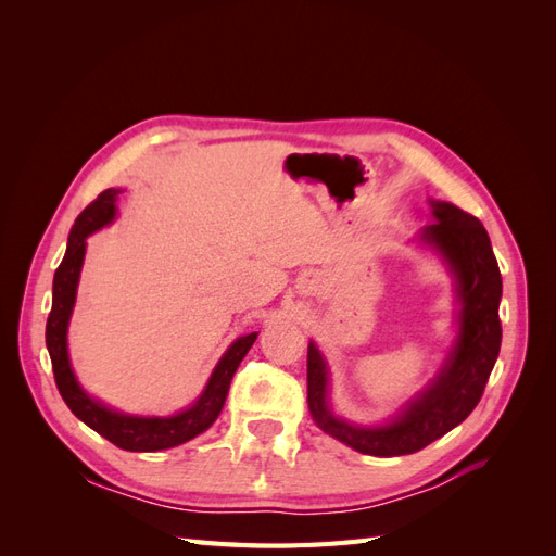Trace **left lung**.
<instances>
[{"label":"left lung","mask_w":556,"mask_h":556,"mask_svg":"<svg viewBox=\"0 0 556 556\" xmlns=\"http://www.w3.org/2000/svg\"><path fill=\"white\" fill-rule=\"evenodd\" d=\"M433 223L417 243L435 252L454 278L457 336L427 387L410 396L382 425H357L336 415L329 403V364L317 343H308V410L331 439L371 457H401L439 441L473 413L501 350V271L486 229L478 217L439 199H429Z\"/></svg>","instance_id":"8db88e82"}]
</instances>
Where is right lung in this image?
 <instances>
[{
  "instance_id": "obj_1",
  "label": "right lung",
  "mask_w": 556,
  "mask_h": 556,
  "mask_svg": "<svg viewBox=\"0 0 556 556\" xmlns=\"http://www.w3.org/2000/svg\"><path fill=\"white\" fill-rule=\"evenodd\" d=\"M117 194H121V190H104L76 217L70 231V241H66L64 260L58 266L53 278V308H50L46 323V348L50 362H53L58 390L80 422H86L99 435H104L106 441L123 450L160 452L197 439L199 433H204L215 422L225 406L229 382L233 374H237L241 359L248 355L252 343H255L257 331L239 336L225 350L220 362L215 364L204 392L197 396L192 406L174 415H129L106 406L104 401H99L83 390L74 374L66 333H70V319L76 306V292L83 260H86L88 237L115 220Z\"/></svg>"
}]
</instances>
